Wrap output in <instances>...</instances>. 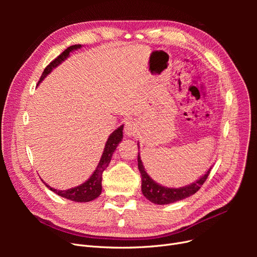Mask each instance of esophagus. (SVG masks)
I'll return each mask as SVG.
<instances>
[{
	"mask_svg": "<svg viewBox=\"0 0 257 257\" xmlns=\"http://www.w3.org/2000/svg\"><path fill=\"white\" fill-rule=\"evenodd\" d=\"M124 131H125V134L127 136H131V137L135 136L138 132V123L135 120H131V121L126 122Z\"/></svg>",
	"mask_w": 257,
	"mask_h": 257,
	"instance_id": "34e87169",
	"label": "esophagus"
}]
</instances>
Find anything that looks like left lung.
Masks as SVG:
<instances>
[{
  "label": "left lung",
  "mask_w": 257,
  "mask_h": 257,
  "mask_svg": "<svg viewBox=\"0 0 257 257\" xmlns=\"http://www.w3.org/2000/svg\"><path fill=\"white\" fill-rule=\"evenodd\" d=\"M137 145L139 149V143ZM137 160H138V169L142 174L143 195L147 199H149L151 203L157 204V205H167V204L176 203V201L182 200L186 197L194 195V194L200 189V186L203 185L204 182L207 180V178L212 169V166H211L205 173V175L201 176L193 183L181 186V188H167V186L159 184L157 181H154L149 175H148L143 165V161L141 159V154H139V152H138Z\"/></svg>",
  "instance_id": "left-lung-1"
}]
</instances>
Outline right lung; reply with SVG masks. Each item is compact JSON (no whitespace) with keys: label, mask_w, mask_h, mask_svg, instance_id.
<instances>
[{"label":"right lung","mask_w":257,"mask_h":257,"mask_svg":"<svg viewBox=\"0 0 257 257\" xmlns=\"http://www.w3.org/2000/svg\"><path fill=\"white\" fill-rule=\"evenodd\" d=\"M80 48H81V45L69 46L67 49H65L57 59H54L51 63L44 69L43 75L40 78V81H38L37 85L40 84L46 78V77H47L53 71V68L58 67L62 63V62H64L69 57V53L75 51V50H78ZM122 131H123V125L119 126L115 131H113L110 134V136L108 137L107 142L105 144L103 154L98 162V165L96 166L95 170L93 172L91 177L85 182L81 183L78 186H75V188L68 189V190H57L54 188H51L50 185L44 182V180H42V181L46 184V186H47L50 191L58 194L59 196L76 201V203H88V201L94 200L95 198H97L100 195V193H102V175H103L104 170L108 167V165H109V163L111 161V157H112L114 150L116 149V147H118V145L123 139V132Z\"/></svg>","instance_id":"add662e5"}]
</instances>
